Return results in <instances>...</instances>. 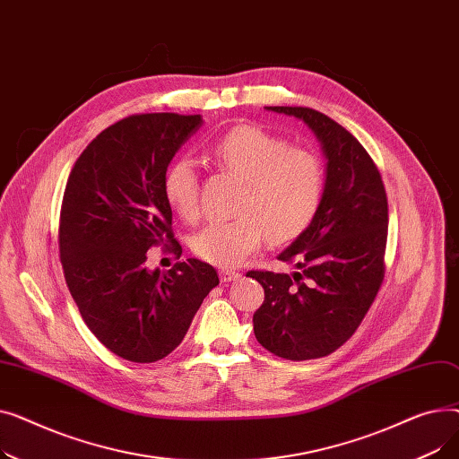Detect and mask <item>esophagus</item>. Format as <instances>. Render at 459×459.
Masks as SVG:
<instances>
[{
    "label": "esophagus",
    "mask_w": 459,
    "mask_h": 459,
    "mask_svg": "<svg viewBox=\"0 0 459 459\" xmlns=\"http://www.w3.org/2000/svg\"><path fill=\"white\" fill-rule=\"evenodd\" d=\"M220 277H221V282H232V281H238L239 277H242V273L232 272V270H221Z\"/></svg>",
    "instance_id": "obj_1"
}]
</instances>
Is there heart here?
Instances as JSON below:
<instances>
[{"instance_id": "heart-1", "label": "heart", "mask_w": 459, "mask_h": 459, "mask_svg": "<svg viewBox=\"0 0 459 459\" xmlns=\"http://www.w3.org/2000/svg\"><path fill=\"white\" fill-rule=\"evenodd\" d=\"M212 158L242 182L234 220L210 221L191 238V249L217 268H234L266 236L275 244L299 234L315 217L324 195L320 158L253 125L236 126L213 143ZM163 195L182 220L199 215L195 161L180 156L163 173Z\"/></svg>"}]
</instances>
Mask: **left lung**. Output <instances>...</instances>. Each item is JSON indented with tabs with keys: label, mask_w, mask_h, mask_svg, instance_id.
Returning a JSON list of instances; mask_svg holds the SVG:
<instances>
[{
	"label": "left lung",
	"mask_w": 459,
	"mask_h": 459,
	"mask_svg": "<svg viewBox=\"0 0 459 459\" xmlns=\"http://www.w3.org/2000/svg\"><path fill=\"white\" fill-rule=\"evenodd\" d=\"M296 117L322 144V203L307 229L279 253L296 272H249L264 288L255 312L256 341L290 360L341 348L368 312L383 281L389 208L376 163L346 128L310 108L270 106Z\"/></svg>",
	"instance_id": "8db88e82"
}]
</instances>
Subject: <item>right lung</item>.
<instances>
[{"label":"right lung","instance_id":"add662e5","mask_svg":"<svg viewBox=\"0 0 459 459\" xmlns=\"http://www.w3.org/2000/svg\"><path fill=\"white\" fill-rule=\"evenodd\" d=\"M201 126V115L126 117L89 143L66 182L59 253L68 290L96 339L132 363L171 353L220 284L197 258L169 272L144 266L152 246L175 244L163 173Z\"/></svg>","mask_w":459,"mask_h":459}]
</instances>
